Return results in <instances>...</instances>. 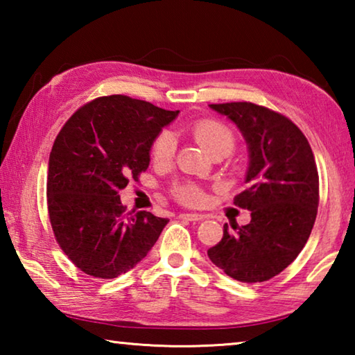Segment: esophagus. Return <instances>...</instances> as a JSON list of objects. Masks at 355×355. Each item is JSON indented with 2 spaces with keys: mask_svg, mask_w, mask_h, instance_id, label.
I'll return each instance as SVG.
<instances>
[{
  "mask_svg": "<svg viewBox=\"0 0 355 355\" xmlns=\"http://www.w3.org/2000/svg\"><path fill=\"white\" fill-rule=\"evenodd\" d=\"M180 218L186 219V220H191V222H197V220L205 219V216L197 214V213H182V214H180Z\"/></svg>",
  "mask_w": 355,
  "mask_h": 355,
  "instance_id": "esophagus-1",
  "label": "esophagus"
}]
</instances>
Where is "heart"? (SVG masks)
I'll use <instances>...</instances> for the list:
<instances>
[{
    "instance_id": "1",
    "label": "heart",
    "mask_w": 355,
    "mask_h": 355,
    "mask_svg": "<svg viewBox=\"0 0 355 355\" xmlns=\"http://www.w3.org/2000/svg\"><path fill=\"white\" fill-rule=\"evenodd\" d=\"M191 133L197 144L211 156H228L235 148V136L225 125L216 120H200L191 128ZM173 153H175V139L171 133H163L153 146V159L156 163H169L173 158ZM173 197L188 207H197L205 200L203 191L199 186L191 183L175 186Z\"/></svg>"
}]
</instances>
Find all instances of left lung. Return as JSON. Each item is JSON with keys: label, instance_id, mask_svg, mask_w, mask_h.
Masks as SVG:
<instances>
[{"label": "left lung", "instance_id": "8db88e82", "mask_svg": "<svg viewBox=\"0 0 355 355\" xmlns=\"http://www.w3.org/2000/svg\"><path fill=\"white\" fill-rule=\"evenodd\" d=\"M241 131L249 152L248 189L235 205L248 208L250 222L224 236L208 257L227 275L244 284L272 279L304 249L313 228L320 178L307 137L290 119L248 101L209 105Z\"/></svg>", "mask_w": 355, "mask_h": 355}]
</instances>
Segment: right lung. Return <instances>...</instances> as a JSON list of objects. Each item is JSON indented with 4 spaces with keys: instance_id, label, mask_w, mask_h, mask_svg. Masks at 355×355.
Here are the masks:
<instances>
[{
    "instance_id": "right-lung-1",
    "label": "right lung",
    "mask_w": 355,
    "mask_h": 355,
    "mask_svg": "<svg viewBox=\"0 0 355 355\" xmlns=\"http://www.w3.org/2000/svg\"><path fill=\"white\" fill-rule=\"evenodd\" d=\"M180 111L110 95L80 107L53 144L46 203L56 241L76 268L97 279L133 269L169 219L125 214L119 191L150 164L156 137Z\"/></svg>"
}]
</instances>
